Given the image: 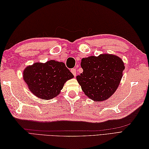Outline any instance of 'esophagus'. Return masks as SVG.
<instances>
[{
	"mask_svg": "<svg viewBox=\"0 0 149 149\" xmlns=\"http://www.w3.org/2000/svg\"><path fill=\"white\" fill-rule=\"evenodd\" d=\"M71 72L72 73V74L74 75V77L76 76V74H77V73H76V69H75V68H72V69H71Z\"/></svg>",
	"mask_w": 149,
	"mask_h": 149,
	"instance_id": "esophagus-1",
	"label": "esophagus"
}]
</instances>
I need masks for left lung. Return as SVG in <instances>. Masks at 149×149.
Returning <instances> with one entry per match:
<instances>
[{
    "label": "left lung",
    "mask_w": 149,
    "mask_h": 149,
    "mask_svg": "<svg viewBox=\"0 0 149 149\" xmlns=\"http://www.w3.org/2000/svg\"><path fill=\"white\" fill-rule=\"evenodd\" d=\"M83 72L77 75L84 94L95 102L108 99L118 88L125 69L122 59L115 54H102L83 58Z\"/></svg>",
    "instance_id": "8db88e82"
}]
</instances>
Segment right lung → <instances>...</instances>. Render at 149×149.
Segmentation results:
<instances>
[{"instance_id": "right-lung-1", "label": "right lung", "mask_w": 149, "mask_h": 149, "mask_svg": "<svg viewBox=\"0 0 149 149\" xmlns=\"http://www.w3.org/2000/svg\"><path fill=\"white\" fill-rule=\"evenodd\" d=\"M23 77L34 95L50 100L58 95L65 83L74 78V75L64 63L49 60L27 66L24 70Z\"/></svg>"}]
</instances>
